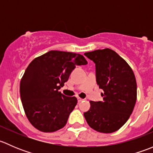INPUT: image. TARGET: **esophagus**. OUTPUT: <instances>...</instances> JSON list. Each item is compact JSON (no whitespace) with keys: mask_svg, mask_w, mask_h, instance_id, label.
<instances>
[{"mask_svg":"<svg viewBox=\"0 0 153 153\" xmlns=\"http://www.w3.org/2000/svg\"><path fill=\"white\" fill-rule=\"evenodd\" d=\"M84 101V99H83V98H79V97H78V102H81V101Z\"/></svg>","mask_w":153,"mask_h":153,"instance_id":"34e87169","label":"esophagus"}]
</instances>
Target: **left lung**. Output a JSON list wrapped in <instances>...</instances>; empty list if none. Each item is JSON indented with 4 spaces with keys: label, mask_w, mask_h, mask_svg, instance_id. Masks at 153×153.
<instances>
[{
    "label": "left lung",
    "mask_w": 153,
    "mask_h": 153,
    "mask_svg": "<svg viewBox=\"0 0 153 153\" xmlns=\"http://www.w3.org/2000/svg\"><path fill=\"white\" fill-rule=\"evenodd\" d=\"M95 64L96 81L104 93L102 101H90L84 112L86 122L99 132L112 133L127 121L137 99V84L132 68L112 49L84 53Z\"/></svg>",
    "instance_id": "left-lung-1"
}]
</instances>
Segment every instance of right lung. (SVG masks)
Here are the masks:
<instances>
[{
  "label": "right lung",
  "instance_id": "obj_1",
  "mask_svg": "<svg viewBox=\"0 0 153 153\" xmlns=\"http://www.w3.org/2000/svg\"><path fill=\"white\" fill-rule=\"evenodd\" d=\"M86 64L80 54L51 50L29 64L21 80L20 94L26 115L34 127L52 132L65 126L78 100L59 89L77 65Z\"/></svg>",
  "mask_w": 153,
  "mask_h": 153
}]
</instances>
